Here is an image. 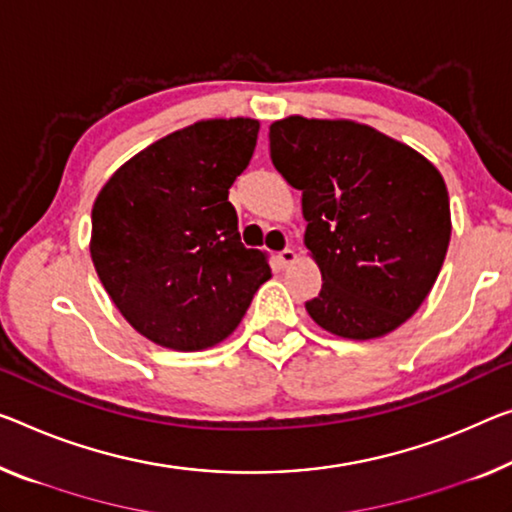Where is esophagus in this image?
Returning a JSON list of instances; mask_svg holds the SVG:
<instances>
[{
  "label": "esophagus",
  "instance_id": "34e87169",
  "mask_svg": "<svg viewBox=\"0 0 512 512\" xmlns=\"http://www.w3.org/2000/svg\"><path fill=\"white\" fill-rule=\"evenodd\" d=\"M297 261V254L293 249H283V251H279L277 254V263H279V267H288V265H293Z\"/></svg>",
  "mask_w": 512,
  "mask_h": 512
}]
</instances>
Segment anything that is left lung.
<instances>
[{"instance_id": "obj_1", "label": "left lung", "mask_w": 512, "mask_h": 512, "mask_svg": "<svg viewBox=\"0 0 512 512\" xmlns=\"http://www.w3.org/2000/svg\"><path fill=\"white\" fill-rule=\"evenodd\" d=\"M270 157L302 190L304 245L322 274L320 295L306 302L313 322L368 341L412 318L451 240L435 164L371 125L304 116L270 125Z\"/></svg>"}]
</instances>
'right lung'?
<instances>
[{
  "label": "right lung",
  "mask_w": 512,
  "mask_h": 512,
  "mask_svg": "<svg viewBox=\"0 0 512 512\" xmlns=\"http://www.w3.org/2000/svg\"><path fill=\"white\" fill-rule=\"evenodd\" d=\"M256 119H208L114 171L91 210V261L121 316L162 348L222 343L272 277L240 242L229 190L254 155Z\"/></svg>",
  "instance_id": "add662e5"
}]
</instances>
